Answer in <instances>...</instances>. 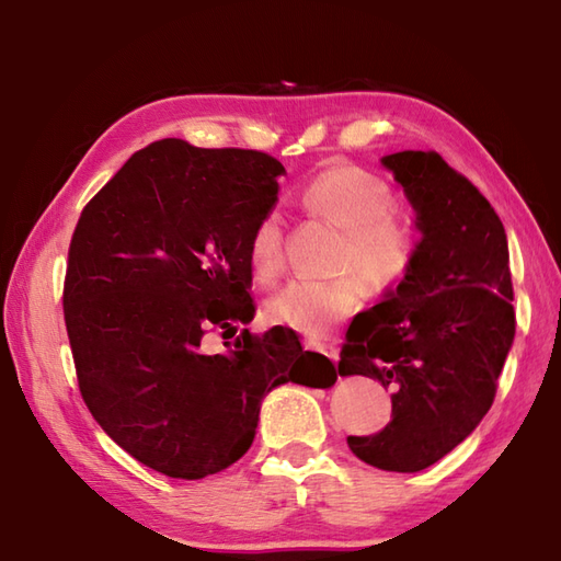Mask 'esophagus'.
I'll use <instances>...</instances> for the list:
<instances>
[{"label":"esophagus","instance_id":"esophagus-1","mask_svg":"<svg viewBox=\"0 0 561 561\" xmlns=\"http://www.w3.org/2000/svg\"><path fill=\"white\" fill-rule=\"evenodd\" d=\"M306 350H318V353H323L331 362H337V350L335 347H323V345L313 343V340H309V343H306Z\"/></svg>","mask_w":561,"mask_h":561}]
</instances>
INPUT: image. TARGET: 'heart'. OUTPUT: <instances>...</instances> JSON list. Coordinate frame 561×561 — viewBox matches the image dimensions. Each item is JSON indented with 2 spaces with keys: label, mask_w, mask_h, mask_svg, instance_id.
Listing matches in <instances>:
<instances>
[{
  "label": "heart",
  "mask_w": 561,
  "mask_h": 561,
  "mask_svg": "<svg viewBox=\"0 0 561 561\" xmlns=\"http://www.w3.org/2000/svg\"><path fill=\"white\" fill-rule=\"evenodd\" d=\"M299 202L306 214L340 228L337 272H355L333 282H289L267 301L274 323L321 337L357 309L362 282L371 291H389L409 277L419 252L411 221L393 211L387 180L359 164L335 162L304 184ZM282 224L265 214L248 240V260L260 282L282 272Z\"/></svg>",
  "instance_id": "1"
}]
</instances>
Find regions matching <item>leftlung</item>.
Instances as JSON below:
<instances>
[{
    "label": "left lung",
    "mask_w": 561,
    "mask_h": 561,
    "mask_svg": "<svg viewBox=\"0 0 561 561\" xmlns=\"http://www.w3.org/2000/svg\"><path fill=\"white\" fill-rule=\"evenodd\" d=\"M421 230L409 277L350 323L340 377L391 389V421L350 435L353 453L383 471H421L489 413L515 335L508 240L499 214L433 150L381 158Z\"/></svg>",
    "instance_id": "1"
}]
</instances>
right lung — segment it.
Returning <instances> with one entry per match:
<instances>
[{
    "instance_id": "1",
    "label": "right lung",
    "mask_w": 561,
    "mask_h": 561,
    "mask_svg": "<svg viewBox=\"0 0 561 561\" xmlns=\"http://www.w3.org/2000/svg\"><path fill=\"white\" fill-rule=\"evenodd\" d=\"M284 164L267 152L150 142L82 208L62 311L77 383L102 431L140 465L204 479L243 457L260 403L279 383L328 389L333 362L255 316L248 240L277 204Z\"/></svg>"
}]
</instances>
